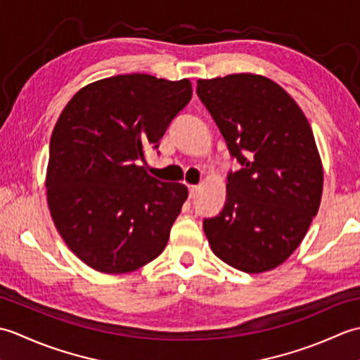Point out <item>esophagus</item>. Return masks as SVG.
<instances>
[{
	"mask_svg": "<svg viewBox=\"0 0 360 360\" xmlns=\"http://www.w3.org/2000/svg\"><path fill=\"white\" fill-rule=\"evenodd\" d=\"M198 190H200V187H198V186H190L188 187V196L190 198H195L196 193H198Z\"/></svg>",
	"mask_w": 360,
	"mask_h": 360,
	"instance_id": "esophagus-1",
	"label": "esophagus"
}]
</instances>
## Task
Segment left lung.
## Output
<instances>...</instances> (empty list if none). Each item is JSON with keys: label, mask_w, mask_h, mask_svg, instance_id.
Wrapping results in <instances>:
<instances>
[{"label": "left lung", "mask_w": 360, "mask_h": 360, "mask_svg": "<svg viewBox=\"0 0 360 360\" xmlns=\"http://www.w3.org/2000/svg\"><path fill=\"white\" fill-rule=\"evenodd\" d=\"M201 98L241 165L229 172L224 207L202 227L218 258L258 274L280 266L317 215L323 168L300 106L255 74L198 80Z\"/></svg>", "instance_id": "obj_1"}]
</instances>
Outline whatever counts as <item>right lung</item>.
<instances>
[{"label":"right lung","instance_id":"obj_1","mask_svg":"<svg viewBox=\"0 0 360 360\" xmlns=\"http://www.w3.org/2000/svg\"><path fill=\"white\" fill-rule=\"evenodd\" d=\"M190 98L187 79L125 74L82 88L60 114L48 204L68 248L93 269L131 272L165 249L188 190L153 178L141 162Z\"/></svg>","mask_w":360,"mask_h":360}]
</instances>
